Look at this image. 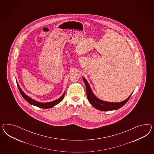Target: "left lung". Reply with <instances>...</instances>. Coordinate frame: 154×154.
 I'll return each mask as SVG.
<instances>
[{
  "label": "left lung",
  "mask_w": 154,
  "mask_h": 154,
  "mask_svg": "<svg viewBox=\"0 0 154 154\" xmlns=\"http://www.w3.org/2000/svg\"><path fill=\"white\" fill-rule=\"evenodd\" d=\"M16 82H17V86H18V88L19 89V91L20 92V93L21 94V95L23 96V97L24 98V99L27 101L29 103H30V104L33 105V106H37L38 107L42 108H50L54 106H55L56 104H57L58 103L60 102L61 101H62V100L63 99L65 95V91L64 93V94L62 95V96L60 97V98L57 99H56L54 101H52L51 102H47V103H41L37 102L35 100H34L33 99H32L31 98H30L29 97H28L27 95H26L23 92V91L21 90V89L20 88V86H19L18 82H17L16 81Z\"/></svg>",
  "instance_id": "8db88e82"
}]
</instances>
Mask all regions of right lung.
Wrapping results in <instances>:
<instances>
[{"label":"right lung","instance_id":"obj_1","mask_svg":"<svg viewBox=\"0 0 154 154\" xmlns=\"http://www.w3.org/2000/svg\"><path fill=\"white\" fill-rule=\"evenodd\" d=\"M83 79L86 85V94H87V97H88L89 102L94 107L100 111H112V110H116L117 109H119L126 104L131 95V94L126 100L121 102L112 103L105 102L95 97V95L93 93L89 83L88 82L86 79L84 77H83Z\"/></svg>","mask_w":154,"mask_h":154}]
</instances>
